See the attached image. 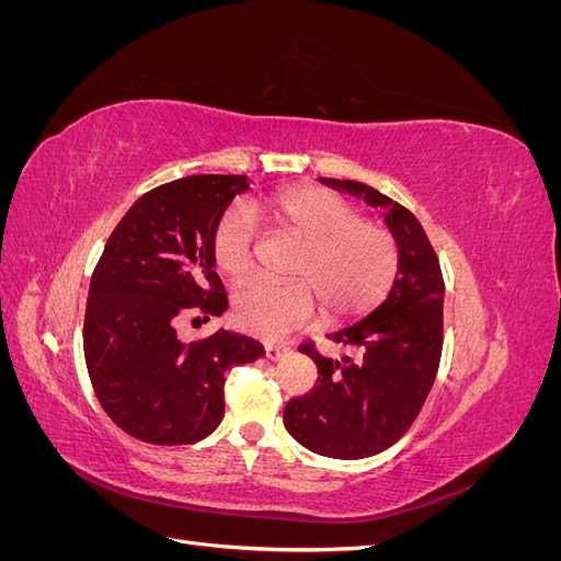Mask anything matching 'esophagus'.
Masks as SVG:
<instances>
[{"label":"esophagus","mask_w":561,"mask_h":561,"mask_svg":"<svg viewBox=\"0 0 561 561\" xmlns=\"http://www.w3.org/2000/svg\"><path fill=\"white\" fill-rule=\"evenodd\" d=\"M264 351H266V358H268V360H274V363H276V360H280L283 355L287 353V348H285V346H276V344H266V346H264Z\"/></svg>","instance_id":"obj_1"}]
</instances>
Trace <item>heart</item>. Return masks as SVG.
<instances>
[{
	"label": "heart",
	"mask_w": 561,
	"mask_h": 561,
	"mask_svg": "<svg viewBox=\"0 0 561 561\" xmlns=\"http://www.w3.org/2000/svg\"><path fill=\"white\" fill-rule=\"evenodd\" d=\"M254 215L301 241L293 264L295 283L254 280L233 297V318L262 339H283L316 316L318 299L332 316L375 307L396 276L398 252L390 233L330 192L307 190L264 203H233L217 219L213 257L231 280H243L254 264Z\"/></svg>",
	"instance_id": "1"
}]
</instances>
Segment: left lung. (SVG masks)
<instances>
[{"mask_svg": "<svg viewBox=\"0 0 561 561\" xmlns=\"http://www.w3.org/2000/svg\"><path fill=\"white\" fill-rule=\"evenodd\" d=\"M330 190L381 210L398 245L393 287L379 307L330 334L358 351V360H332L304 344L318 367V386L285 404L283 423L301 447L330 458H365L388 449L426 402L443 353L445 283L419 219L375 186L318 178Z\"/></svg>", "mask_w": 561, "mask_h": 561, "instance_id": "1", "label": "left lung"}]
</instances>
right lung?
<instances>
[{"mask_svg":"<svg viewBox=\"0 0 561 561\" xmlns=\"http://www.w3.org/2000/svg\"><path fill=\"white\" fill-rule=\"evenodd\" d=\"M248 175H192L133 203L100 257L83 320V355L107 416L149 445H194L225 416V375L264 355L257 339L217 330L182 344L175 322L229 307L213 231Z\"/></svg>","mask_w":561,"mask_h":561,"instance_id":"obj_1","label":"right lung"}]
</instances>
